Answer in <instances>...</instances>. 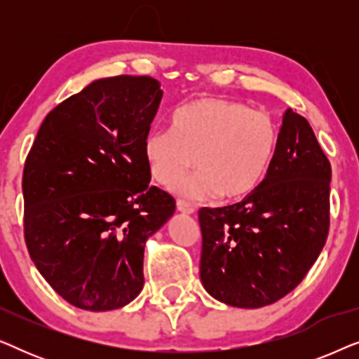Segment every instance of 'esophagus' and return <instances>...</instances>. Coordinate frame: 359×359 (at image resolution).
<instances>
[{"instance_id": "esophagus-1", "label": "esophagus", "mask_w": 359, "mask_h": 359, "mask_svg": "<svg viewBox=\"0 0 359 359\" xmlns=\"http://www.w3.org/2000/svg\"><path fill=\"white\" fill-rule=\"evenodd\" d=\"M176 209H178V212L181 214H193L194 212V208L193 205H189L188 203H184V201H176Z\"/></svg>"}]
</instances>
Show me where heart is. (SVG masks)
<instances>
[{
    "mask_svg": "<svg viewBox=\"0 0 359 359\" xmlns=\"http://www.w3.org/2000/svg\"><path fill=\"white\" fill-rule=\"evenodd\" d=\"M276 147L278 126L266 112L204 96L175 111L171 130L147 132L142 151L150 176L165 188L194 163L198 173L176 186V193L189 201L219 196L222 203H235L259 184Z\"/></svg>",
    "mask_w": 359,
    "mask_h": 359,
    "instance_id": "1",
    "label": "heart"
}]
</instances>
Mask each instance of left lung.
<instances>
[{
	"mask_svg": "<svg viewBox=\"0 0 359 359\" xmlns=\"http://www.w3.org/2000/svg\"><path fill=\"white\" fill-rule=\"evenodd\" d=\"M330 180L312 127L287 109L262 183L242 203L199 210L205 291L240 309L269 306L291 292L327 242Z\"/></svg>",
	"mask_w": 359,
	"mask_h": 359,
	"instance_id": "obj_1",
	"label": "left lung"
}]
</instances>
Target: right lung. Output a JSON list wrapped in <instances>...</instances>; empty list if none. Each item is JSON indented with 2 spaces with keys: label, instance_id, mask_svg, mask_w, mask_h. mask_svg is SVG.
Here are the masks:
<instances>
[{
  "label": "right lung",
  "instance_id": "right-lung-1",
  "mask_svg": "<svg viewBox=\"0 0 359 359\" xmlns=\"http://www.w3.org/2000/svg\"><path fill=\"white\" fill-rule=\"evenodd\" d=\"M163 91L150 76L101 78L43 119L22 175L24 237L53 291L91 312L144 287L145 242L173 215L149 186L144 139Z\"/></svg>",
  "mask_w": 359,
  "mask_h": 359
}]
</instances>
